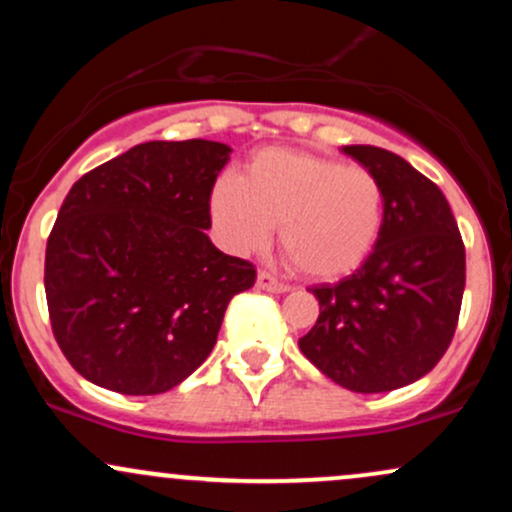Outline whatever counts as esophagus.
Instances as JSON below:
<instances>
[{
  "instance_id": "obj_1",
  "label": "esophagus",
  "mask_w": 512,
  "mask_h": 512,
  "mask_svg": "<svg viewBox=\"0 0 512 512\" xmlns=\"http://www.w3.org/2000/svg\"><path fill=\"white\" fill-rule=\"evenodd\" d=\"M257 289L269 291V293H286V291L291 289V286H289V284H284V281L276 279L274 274H269V272H260V274H257Z\"/></svg>"
}]
</instances>
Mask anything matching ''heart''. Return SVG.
<instances>
[{
    "mask_svg": "<svg viewBox=\"0 0 512 512\" xmlns=\"http://www.w3.org/2000/svg\"><path fill=\"white\" fill-rule=\"evenodd\" d=\"M211 214L226 243L260 250L279 226V248L296 272L332 281L356 272L378 243L385 190L378 175L334 158L262 149L243 180L221 178Z\"/></svg>",
    "mask_w": 512,
    "mask_h": 512,
    "instance_id": "1",
    "label": "heart"
}]
</instances>
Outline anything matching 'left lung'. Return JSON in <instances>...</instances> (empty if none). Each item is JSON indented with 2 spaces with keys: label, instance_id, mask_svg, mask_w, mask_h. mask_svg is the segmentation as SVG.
Returning a JSON list of instances; mask_svg holds the SVG:
<instances>
[{
  "label": "left lung",
  "instance_id": "1",
  "mask_svg": "<svg viewBox=\"0 0 512 512\" xmlns=\"http://www.w3.org/2000/svg\"><path fill=\"white\" fill-rule=\"evenodd\" d=\"M378 175L385 223L368 260L339 284L313 286L320 315L303 356L351 392H390L436 368L455 337L464 243L436 182L378 146H344Z\"/></svg>",
  "mask_w": 512,
  "mask_h": 512
}]
</instances>
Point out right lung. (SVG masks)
Returning a JSON list of instances; mask_svg holds the SVG:
<instances>
[{
    "mask_svg": "<svg viewBox=\"0 0 512 512\" xmlns=\"http://www.w3.org/2000/svg\"><path fill=\"white\" fill-rule=\"evenodd\" d=\"M226 144L146 142L88 170L45 248L52 334L72 368L120 395H161L207 361L255 264L223 255L211 190Z\"/></svg>",
    "mask_w": 512,
    "mask_h": 512,
    "instance_id": "1",
    "label": "right lung"
}]
</instances>
